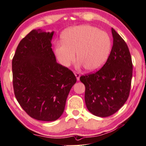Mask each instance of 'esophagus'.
Returning a JSON list of instances; mask_svg holds the SVG:
<instances>
[{"label": "esophagus", "instance_id": "obj_1", "mask_svg": "<svg viewBox=\"0 0 146 146\" xmlns=\"http://www.w3.org/2000/svg\"><path fill=\"white\" fill-rule=\"evenodd\" d=\"M74 74H75L76 78H77V80H79L80 79V75L79 74V73L77 72V71H74Z\"/></svg>", "mask_w": 146, "mask_h": 146}]
</instances>
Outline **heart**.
I'll return each instance as SVG.
<instances>
[{"instance_id":"obj_1","label":"heart","mask_w":146,"mask_h":146,"mask_svg":"<svg viewBox=\"0 0 146 146\" xmlns=\"http://www.w3.org/2000/svg\"><path fill=\"white\" fill-rule=\"evenodd\" d=\"M112 40L105 32L90 25L71 28L63 34V41L55 43L54 51L62 66L68 67L75 59L78 67L95 71L105 65L110 56Z\"/></svg>"}]
</instances>
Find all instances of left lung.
<instances>
[{"instance_id": "obj_1", "label": "left lung", "mask_w": 146, "mask_h": 146, "mask_svg": "<svg viewBox=\"0 0 146 146\" xmlns=\"http://www.w3.org/2000/svg\"><path fill=\"white\" fill-rule=\"evenodd\" d=\"M113 46L105 65L96 73L81 76L85 103L92 114L108 117L126 102L130 92L133 63L128 46L112 28Z\"/></svg>"}]
</instances>
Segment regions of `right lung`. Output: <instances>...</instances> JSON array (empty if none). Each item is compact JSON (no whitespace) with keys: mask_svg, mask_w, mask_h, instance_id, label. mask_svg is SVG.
<instances>
[{"mask_svg":"<svg viewBox=\"0 0 146 146\" xmlns=\"http://www.w3.org/2000/svg\"><path fill=\"white\" fill-rule=\"evenodd\" d=\"M54 32L33 30L22 39L12 60L13 86L18 103L28 115L52 121L63 114L75 75L56 62L52 50Z\"/></svg>","mask_w":146,"mask_h":146,"instance_id":"1","label":"right lung"}]
</instances>
